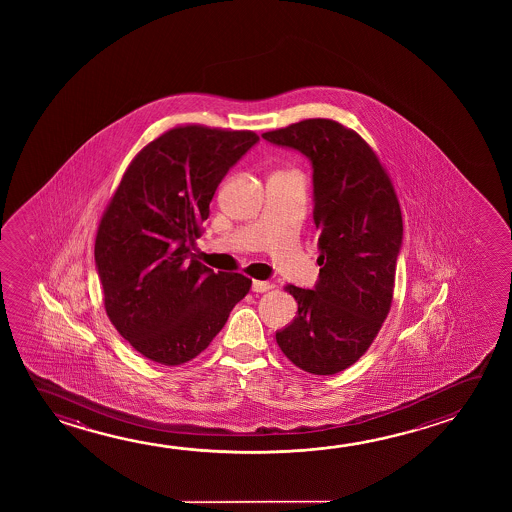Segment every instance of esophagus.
Segmentation results:
<instances>
[{
  "mask_svg": "<svg viewBox=\"0 0 512 512\" xmlns=\"http://www.w3.org/2000/svg\"><path fill=\"white\" fill-rule=\"evenodd\" d=\"M271 289L269 282H262V280H253L252 291L253 293H266Z\"/></svg>",
  "mask_w": 512,
  "mask_h": 512,
  "instance_id": "34e87169",
  "label": "esophagus"
}]
</instances>
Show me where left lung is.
I'll return each mask as SVG.
<instances>
[{
  "mask_svg": "<svg viewBox=\"0 0 512 512\" xmlns=\"http://www.w3.org/2000/svg\"><path fill=\"white\" fill-rule=\"evenodd\" d=\"M262 139L309 159L319 230L318 282L287 285L298 316L278 330L277 343L303 371L334 375L361 359L391 309L400 203L377 155L336 121L305 119Z\"/></svg>",
  "mask_w": 512,
  "mask_h": 512,
  "instance_id": "1",
  "label": "left lung"
}]
</instances>
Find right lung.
Listing matches in <instances>:
<instances>
[{"label":"right lung","instance_id":"1","mask_svg":"<svg viewBox=\"0 0 512 512\" xmlns=\"http://www.w3.org/2000/svg\"><path fill=\"white\" fill-rule=\"evenodd\" d=\"M257 143L253 132L173 128L132 160L101 218L94 260L105 310L150 361L194 359L252 287L191 250L221 180Z\"/></svg>","mask_w":512,"mask_h":512}]
</instances>
